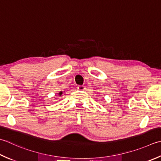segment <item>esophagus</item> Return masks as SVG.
<instances>
[{
    "label": "esophagus",
    "instance_id": "obj_1",
    "mask_svg": "<svg viewBox=\"0 0 161 161\" xmlns=\"http://www.w3.org/2000/svg\"><path fill=\"white\" fill-rule=\"evenodd\" d=\"M77 89L80 91H84L86 89V86H84V85H79V86H77Z\"/></svg>",
    "mask_w": 161,
    "mask_h": 161
}]
</instances>
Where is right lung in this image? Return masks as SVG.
<instances>
[{
    "label": "right lung",
    "instance_id": "obj_1",
    "mask_svg": "<svg viewBox=\"0 0 161 161\" xmlns=\"http://www.w3.org/2000/svg\"><path fill=\"white\" fill-rule=\"evenodd\" d=\"M63 94V91H59V93H58V96H61Z\"/></svg>",
    "mask_w": 161,
    "mask_h": 161
}]
</instances>
